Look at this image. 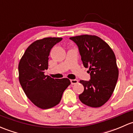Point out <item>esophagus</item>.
<instances>
[{
	"label": "esophagus",
	"instance_id": "obj_1",
	"mask_svg": "<svg viewBox=\"0 0 133 133\" xmlns=\"http://www.w3.org/2000/svg\"><path fill=\"white\" fill-rule=\"evenodd\" d=\"M70 81H71V84L72 85H74V84H76V83H78V81L77 80V79H70Z\"/></svg>",
	"mask_w": 133,
	"mask_h": 133
}]
</instances>
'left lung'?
Wrapping results in <instances>:
<instances>
[{
  "label": "left lung",
  "mask_w": 133,
  "mask_h": 133,
  "mask_svg": "<svg viewBox=\"0 0 133 133\" xmlns=\"http://www.w3.org/2000/svg\"><path fill=\"white\" fill-rule=\"evenodd\" d=\"M69 39L78 46L83 65L89 68L90 75V80L79 81L84 87L79 100L89 107H101L112 95L118 77L114 51L97 36L82 35Z\"/></svg>",
  "instance_id": "8db88e82"
}]
</instances>
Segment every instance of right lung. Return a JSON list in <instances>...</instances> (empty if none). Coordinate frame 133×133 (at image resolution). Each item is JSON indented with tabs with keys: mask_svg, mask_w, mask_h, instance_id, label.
Wrapping results in <instances>:
<instances>
[{
	"mask_svg": "<svg viewBox=\"0 0 133 133\" xmlns=\"http://www.w3.org/2000/svg\"><path fill=\"white\" fill-rule=\"evenodd\" d=\"M61 37H46L32 43L18 65L19 81L26 96L36 107L48 109L58 104L71 84L68 78L54 79L44 75L51 49Z\"/></svg>",
	"mask_w": 133,
	"mask_h": 133,
	"instance_id": "obj_1",
	"label": "right lung"
}]
</instances>
